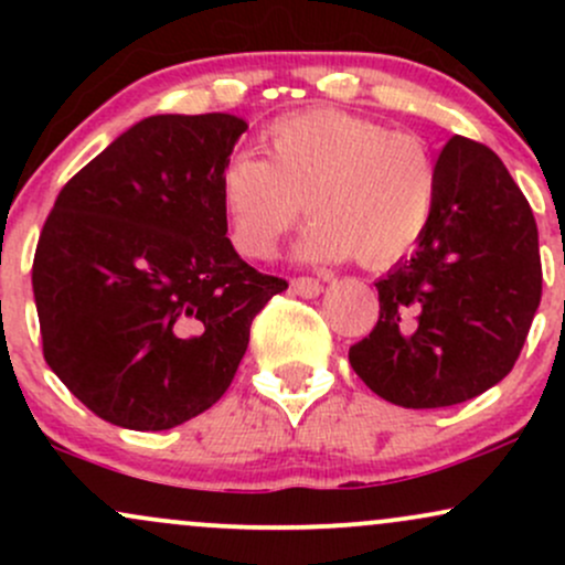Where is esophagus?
Wrapping results in <instances>:
<instances>
[{
  "label": "esophagus",
  "mask_w": 565,
  "mask_h": 565,
  "mask_svg": "<svg viewBox=\"0 0 565 565\" xmlns=\"http://www.w3.org/2000/svg\"><path fill=\"white\" fill-rule=\"evenodd\" d=\"M291 289H295L300 297H316L321 295V281L313 276H297L291 278Z\"/></svg>",
  "instance_id": "obj_1"
}]
</instances>
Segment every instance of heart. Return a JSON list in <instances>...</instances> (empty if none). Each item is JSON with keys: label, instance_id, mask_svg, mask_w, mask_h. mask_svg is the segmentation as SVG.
Returning a JSON list of instances; mask_svg holds the SVG:
<instances>
[{"label": "heart", "instance_id": "b5f03b06", "mask_svg": "<svg viewBox=\"0 0 565 565\" xmlns=\"http://www.w3.org/2000/svg\"><path fill=\"white\" fill-rule=\"evenodd\" d=\"M268 159L238 151L220 170L233 246L265 260L313 215L297 252L305 260L382 268L404 257L430 225L438 167L419 135L340 108L278 116L265 129Z\"/></svg>", "mask_w": 565, "mask_h": 565}]
</instances>
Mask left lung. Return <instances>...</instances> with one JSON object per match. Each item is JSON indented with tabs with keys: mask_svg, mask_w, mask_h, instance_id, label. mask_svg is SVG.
<instances>
[{
	"mask_svg": "<svg viewBox=\"0 0 565 565\" xmlns=\"http://www.w3.org/2000/svg\"><path fill=\"white\" fill-rule=\"evenodd\" d=\"M436 167L430 225L374 284L380 319L348 353L380 398L406 408L462 404L508 377L542 300L536 220L502 159L454 135Z\"/></svg>",
	"mask_w": 565,
	"mask_h": 565,
	"instance_id": "1",
	"label": "left lung"
}]
</instances>
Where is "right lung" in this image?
<instances>
[{
  "label": "right lung",
  "mask_w": 565,
  "mask_h": 565,
  "mask_svg": "<svg viewBox=\"0 0 565 565\" xmlns=\"http://www.w3.org/2000/svg\"><path fill=\"white\" fill-rule=\"evenodd\" d=\"M246 121L148 116L82 167L39 233L44 361L89 412L170 430L228 391L284 278L233 249L220 170Z\"/></svg>",
  "instance_id": "1"
}]
</instances>
